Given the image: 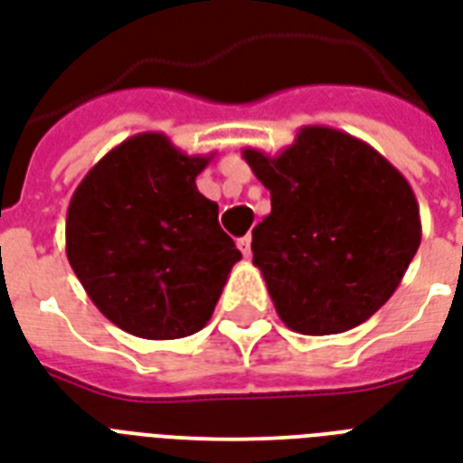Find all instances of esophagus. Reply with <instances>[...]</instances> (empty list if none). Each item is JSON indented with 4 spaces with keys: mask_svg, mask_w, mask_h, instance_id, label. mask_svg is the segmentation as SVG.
I'll use <instances>...</instances> for the list:
<instances>
[{
    "mask_svg": "<svg viewBox=\"0 0 463 463\" xmlns=\"http://www.w3.org/2000/svg\"><path fill=\"white\" fill-rule=\"evenodd\" d=\"M236 246H239V251L244 253V259H249V256H251V236L249 234L241 236V239H236Z\"/></svg>",
    "mask_w": 463,
    "mask_h": 463,
    "instance_id": "obj_1",
    "label": "esophagus"
}]
</instances>
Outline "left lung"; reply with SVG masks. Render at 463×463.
<instances>
[{
  "mask_svg": "<svg viewBox=\"0 0 463 463\" xmlns=\"http://www.w3.org/2000/svg\"><path fill=\"white\" fill-rule=\"evenodd\" d=\"M244 161L270 190L251 251L285 326L339 335L381 310L422 239L401 170L329 127H302L278 156L244 148Z\"/></svg>",
  "mask_w": 463,
  "mask_h": 463,
  "instance_id": "obj_1",
  "label": "left lung"
}]
</instances>
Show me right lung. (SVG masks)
I'll return each instance as SVG.
<instances>
[{
	"mask_svg": "<svg viewBox=\"0 0 463 463\" xmlns=\"http://www.w3.org/2000/svg\"><path fill=\"white\" fill-rule=\"evenodd\" d=\"M212 156H187L158 131L128 137L72 193L65 253L112 325L141 339H180L210 322L241 253L194 178Z\"/></svg>",
	"mask_w": 463,
	"mask_h": 463,
	"instance_id": "obj_1",
	"label": "right lung"
}]
</instances>
